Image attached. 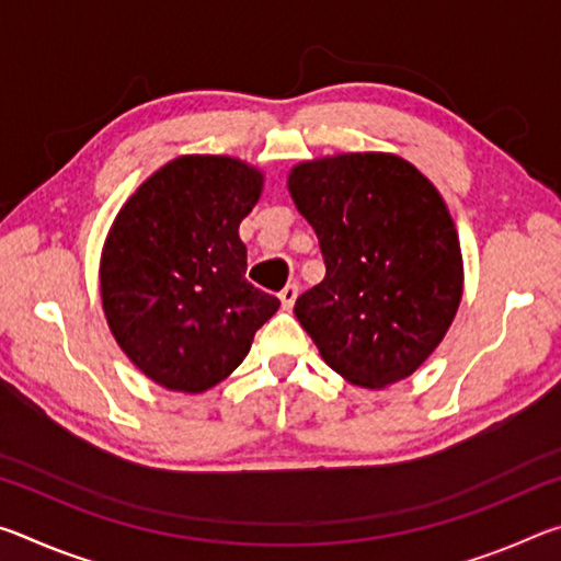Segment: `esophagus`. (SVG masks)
Returning a JSON list of instances; mask_svg holds the SVG:
<instances>
[{
	"instance_id": "1",
	"label": "esophagus",
	"mask_w": 561,
	"mask_h": 561,
	"mask_svg": "<svg viewBox=\"0 0 561 561\" xmlns=\"http://www.w3.org/2000/svg\"><path fill=\"white\" fill-rule=\"evenodd\" d=\"M297 297H299V284H287V287L279 291V301H282L284 309H291L294 301H297Z\"/></svg>"
}]
</instances>
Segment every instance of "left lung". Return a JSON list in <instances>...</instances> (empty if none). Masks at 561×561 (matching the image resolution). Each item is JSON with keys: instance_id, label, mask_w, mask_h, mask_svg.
<instances>
[{"instance_id": "obj_1", "label": "left lung", "mask_w": 561, "mask_h": 561, "mask_svg": "<svg viewBox=\"0 0 561 561\" xmlns=\"http://www.w3.org/2000/svg\"><path fill=\"white\" fill-rule=\"evenodd\" d=\"M287 185L327 264L294 304L299 324L346 381H403L440 344L462 297L460 242L440 193L393 153L307 160Z\"/></svg>"}]
</instances>
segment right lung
<instances>
[{
    "label": "right lung",
    "instance_id": "right-lung-1",
    "mask_svg": "<svg viewBox=\"0 0 561 561\" xmlns=\"http://www.w3.org/2000/svg\"><path fill=\"white\" fill-rule=\"evenodd\" d=\"M264 175L230 156H180L113 220L101 254L111 334L150 381L203 393L225 381L279 299L244 279L240 222Z\"/></svg>",
    "mask_w": 561,
    "mask_h": 561
}]
</instances>
